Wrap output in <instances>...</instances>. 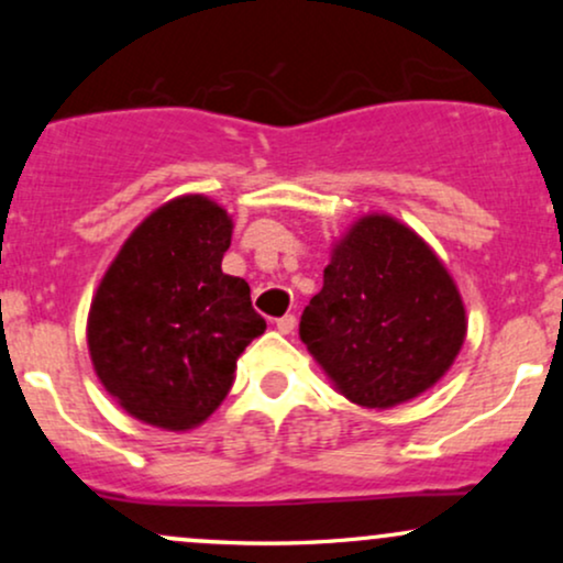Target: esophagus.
<instances>
[{"label":"esophagus","mask_w":563,"mask_h":563,"mask_svg":"<svg viewBox=\"0 0 563 563\" xmlns=\"http://www.w3.org/2000/svg\"><path fill=\"white\" fill-rule=\"evenodd\" d=\"M275 325H277V331H280V333H294L296 318H294V314H283V318L275 320Z\"/></svg>","instance_id":"obj_1"}]
</instances>
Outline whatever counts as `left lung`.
<instances>
[{
	"label": "left lung",
	"mask_w": 563,
	"mask_h": 563,
	"mask_svg": "<svg viewBox=\"0 0 563 563\" xmlns=\"http://www.w3.org/2000/svg\"><path fill=\"white\" fill-rule=\"evenodd\" d=\"M299 335L349 402L386 410L450 371L466 339V307L418 232L365 214L333 245Z\"/></svg>",
	"instance_id": "8db88e82"
}]
</instances>
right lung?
I'll return each instance as SVG.
<instances>
[{
    "label": "right lung",
    "instance_id": "add662e5",
    "mask_svg": "<svg viewBox=\"0 0 563 563\" xmlns=\"http://www.w3.org/2000/svg\"><path fill=\"white\" fill-rule=\"evenodd\" d=\"M232 219L179 196L142 219L102 275L87 344L106 391L132 418L196 429L222 405L243 349L267 322L243 277L222 273Z\"/></svg>",
    "mask_w": 563,
    "mask_h": 563
}]
</instances>
